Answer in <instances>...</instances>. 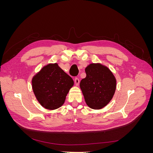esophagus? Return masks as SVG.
<instances>
[{"mask_svg":"<svg viewBox=\"0 0 153 153\" xmlns=\"http://www.w3.org/2000/svg\"><path fill=\"white\" fill-rule=\"evenodd\" d=\"M75 84L76 85H78V84H79V83H80L79 78H75Z\"/></svg>","mask_w":153,"mask_h":153,"instance_id":"obj_1","label":"esophagus"}]
</instances>
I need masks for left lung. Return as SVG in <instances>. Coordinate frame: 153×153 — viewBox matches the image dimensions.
<instances>
[{
  "instance_id": "8db88e82",
  "label": "left lung",
  "mask_w": 153,
  "mask_h": 153,
  "mask_svg": "<svg viewBox=\"0 0 153 153\" xmlns=\"http://www.w3.org/2000/svg\"><path fill=\"white\" fill-rule=\"evenodd\" d=\"M86 77L80 86L87 105L100 109L107 105L115 93L116 80L110 69L100 64H91L85 68Z\"/></svg>"
}]
</instances>
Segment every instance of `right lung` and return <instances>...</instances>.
<instances>
[{
  "label": "right lung",
  "mask_w": 153,
  "mask_h": 153,
  "mask_svg": "<svg viewBox=\"0 0 153 153\" xmlns=\"http://www.w3.org/2000/svg\"><path fill=\"white\" fill-rule=\"evenodd\" d=\"M32 84L34 93L40 104L45 108L54 110L63 105L74 82L57 64H50L36 74L32 78Z\"/></svg>",
  "instance_id": "obj_1"
}]
</instances>
